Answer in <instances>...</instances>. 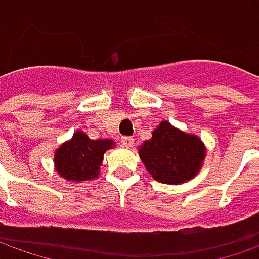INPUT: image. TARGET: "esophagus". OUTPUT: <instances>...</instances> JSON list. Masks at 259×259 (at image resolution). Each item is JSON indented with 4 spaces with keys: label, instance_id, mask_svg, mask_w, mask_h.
I'll return each mask as SVG.
<instances>
[{
    "label": "esophagus",
    "instance_id": "34e87169",
    "mask_svg": "<svg viewBox=\"0 0 259 259\" xmlns=\"http://www.w3.org/2000/svg\"><path fill=\"white\" fill-rule=\"evenodd\" d=\"M133 142H135V139L130 136H124L122 137V144L124 147H132L133 146Z\"/></svg>",
    "mask_w": 259,
    "mask_h": 259
}]
</instances>
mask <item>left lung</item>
<instances>
[{
  "label": "left lung",
  "instance_id": "obj_1",
  "mask_svg": "<svg viewBox=\"0 0 259 259\" xmlns=\"http://www.w3.org/2000/svg\"><path fill=\"white\" fill-rule=\"evenodd\" d=\"M139 156L154 180L181 184L200 171L205 149L200 137L187 135L163 120L153 130L152 139L139 147Z\"/></svg>",
  "mask_w": 259,
  "mask_h": 259
}]
</instances>
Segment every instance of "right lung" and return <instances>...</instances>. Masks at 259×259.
<instances>
[{
  "mask_svg": "<svg viewBox=\"0 0 259 259\" xmlns=\"http://www.w3.org/2000/svg\"><path fill=\"white\" fill-rule=\"evenodd\" d=\"M115 142L110 139L91 140L78 130L70 140L65 142L55 152V168L65 180L85 181L96 179L103 161V154L112 149Z\"/></svg>",
  "mask_w": 259,
  "mask_h": 259,
  "instance_id": "right-lung-1",
  "label": "right lung"
}]
</instances>
